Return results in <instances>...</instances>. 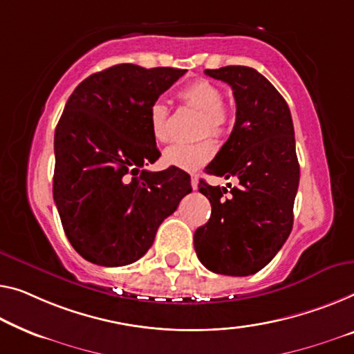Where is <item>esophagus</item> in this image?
Segmentation results:
<instances>
[{
  "label": "esophagus",
  "instance_id": "34e87169",
  "mask_svg": "<svg viewBox=\"0 0 354 354\" xmlns=\"http://www.w3.org/2000/svg\"><path fill=\"white\" fill-rule=\"evenodd\" d=\"M191 184H192V189H194V191H197V189H198V178H197V176H192V179H191Z\"/></svg>",
  "mask_w": 354,
  "mask_h": 354
}]
</instances>
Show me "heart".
<instances>
[{"label": "heart", "mask_w": 354, "mask_h": 354, "mask_svg": "<svg viewBox=\"0 0 354 354\" xmlns=\"http://www.w3.org/2000/svg\"><path fill=\"white\" fill-rule=\"evenodd\" d=\"M178 97L187 106L198 109L200 135L223 136L232 122V111L223 102V91L208 79H195L179 91ZM149 129L152 138L159 143L168 140V108L162 102H154L149 108ZM216 143L202 138L194 143H173L163 151V163L184 171H197L213 159Z\"/></svg>", "instance_id": "b5f03b06"}]
</instances>
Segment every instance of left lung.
I'll return each mask as SVG.
<instances>
[{"instance_id":"8db88e82","label":"left lung","mask_w":354,"mask_h":354,"mask_svg":"<svg viewBox=\"0 0 354 354\" xmlns=\"http://www.w3.org/2000/svg\"><path fill=\"white\" fill-rule=\"evenodd\" d=\"M234 91V130L207 173L236 178L227 189L200 181L211 218L194 235L200 262L221 275L259 272L291 234L300 168L288 103L267 77L250 66L205 70Z\"/></svg>"}]
</instances>
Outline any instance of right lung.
<instances>
[{
	"mask_svg": "<svg viewBox=\"0 0 354 354\" xmlns=\"http://www.w3.org/2000/svg\"><path fill=\"white\" fill-rule=\"evenodd\" d=\"M184 73L122 63L84 79L68 98L55 129L54 200L68 240L86 261H138L192 191L191 176L178 168L141 170L160 157L151 104Z\"/></svg>",
	"mask_w": 354,
	"mask_h": 354,
	"instance_id": "obj_1",
	"label": "right lung"
}]
</instances>
